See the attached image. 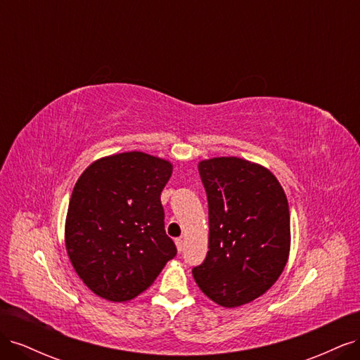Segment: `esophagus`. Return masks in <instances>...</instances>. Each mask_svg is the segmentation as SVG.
Segmentation results:
<instances>
[{"label":"esophagus","instance_id":"1","mask_svg":"<svg viewBox=\"0 0 360 360\" xmlns=\"http://www.w3.org/2000/svg\"><path fill=\"white\" fill-rule=\"evenodd\" d=\"M176 246H177V250L179 252H181L183 250V246H184V240L180 237V238H176Z\"/></svg>","mask_w":360,"mask_h":360}]
</instances>
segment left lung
Listing matches in <instances>:
<instances>
[{
	"mask_svg": "<svg viewBox=\"0 0 360 360\" xmlns=\"http://www.w3.org/2000/svg\"><path fill=\"white\" fill-rule=\"evenodd\" d=\"M198 171L209 200V250L192 275L219 307H242L263 296L285 269L287 195L274 172L246 159H204Z\"/></svg>",
	"mask_w": 360,
	"mask_h": 360,
	"instance_id": "1",
	"label": "left lung"
}]
</instances>
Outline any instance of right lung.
Segmentation results:
<instances>
[{"label":"right lung","mask_w":360,"mask_h":360,"mask_svg":"<svg viewBox=\"0 0 360 360\" xmlns=\"http://www.w3.org/2000/svg\"><path fill=\"white\" fill-rule=\"evenodd\" d=\"M172 163L143 151L94 160L76 181L64 225L70 263L96 296L129 302L177 254L160 192Z\"/></svg>","instance_id":"right-lung-1"}]
</instances>
